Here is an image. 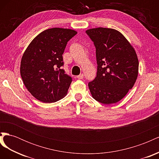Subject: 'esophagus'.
Instances as JSON below:
<instances>
[{"mask_svg":"<svg viewBox=\"0 0 159 159\" xmlns=\"http://www.w3.org/2000/svg\"><path fill=\"white\" fill-rule=\"evenodd\" d=\"M84 75L83 74H80L79 75H78V77H77V78H78L80 80H81V79L84 78Z\"/></svg>","mask_w":159,"mask_h":159,"instance_id":"obj_1","label":"esophagus"}]
</instances>
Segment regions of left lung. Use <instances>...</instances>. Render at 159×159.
<instances>
[{
	"instance_id": "left-lung-1",
	"label": "left lung",
	"mask_w": 159,
	"mask_h": 159,
	"mask_svg": "<svg viewBox=\"0 0 159 159\" xmlns=\"http://www.w3.org/2000/svg\"><path fill=\"white\" fill-rule=\"evenodd\" d=\"M96 48L97 76L88 84L91 95L103 104L119 102L135 83L139 60L134 48L122 34L112 28L86 30Z\"/></svg>"
}]
</instances>
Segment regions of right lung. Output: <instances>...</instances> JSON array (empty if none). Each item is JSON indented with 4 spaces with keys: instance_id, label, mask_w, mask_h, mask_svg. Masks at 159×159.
<instances>
[{
    "instance_id": "obj_1",
    "label": "right lung",
    "mask_w": 159,
    "mask_h": 159,
    "mask_svg": "<svg viewBox=\"0 0 159 159\" xmlns=\"http://www.w3.org/2000/svg\"><path fill=\"white\" fill-rule=\"evenodd\" d=\"M76 34L68 28L47 29L34 38L24 52L20 70L23 83L40 102H56L67 95L72 80L61 69L62 54Z\"/></svg>"
}]
</instances>
